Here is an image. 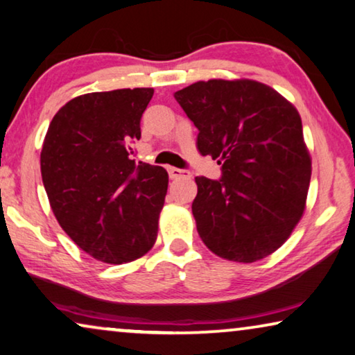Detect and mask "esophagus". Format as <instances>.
<instances>
[{
  "label": "esophagus",
  "instance_id": "34e87169",
  "mask_svg": "<svg viewBox=\"0 0 355 355\" xmlns=\"http://www.w3.org/2000/svg\"><path fill=\"white\" fill-rule=\"evenodd\" d=\"M168 175H171L172 180H177V178H189L191 177V173H189V171H184V168L171 167L168 168Z\"/></svg>",
  "mask_w": 355,
  "mask_h": 355
}]
</instances>
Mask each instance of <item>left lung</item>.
<instances>
[{
    "mask_svg": "<svg viewBox=\"0 0 355 355\" xmlns=\"http://www.w3.org/2000/svg\"><path fill=\"white\" fill-rule=\"evenodd\" d=\"M198 127V150L221 178L196 177L200 239L225 260L253 263L288 239L306 207L311 157L300 113L266 84L210 79L175 92Z\"/></svg>",
    "mask_w": 355,
    "mask_h": 355,
    "instance_id": "left-lung-1",
    "label": "left lung"
}]
</instances>
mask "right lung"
I'll list each match as a JSON object with an SVG mask.
<instances>
[{
  "label": "right lung",
  "mask_w": 355,
  "mask_h": 355,
  "mask_svg": "<svg viewBox=\"0 0 355 355\" xmlns=\"http://www.w3.org/2000/svg\"><path fill=\"white\" fill-rule=\"evenodd\" d=\"M153 94L137 87L79 95L57 111L42 144L41 177L57 221L103 263L134 261L156 242L168 175L129 153Z\"/></svg>",
  "instance_id": "1"
}]
</instances>
